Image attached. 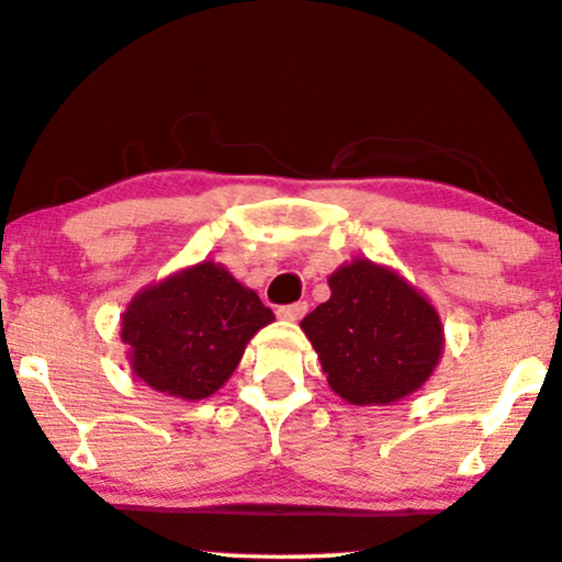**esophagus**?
<instances>
[{
  "label": "esophagus",
  "mask_w": 562,
  "mask_h": 562,
  "mask_svg": "<svg viewBox=\"0 0 562 562\" xmlns=\"http://www.w3.org/2000/svg\"><path fill=\"white\" fill-rule=\"evenodd\" d=\"M307 313V303H292L278 307V315L282 321H300Z\"/></svg>",
  "instance_id": "obj_1"
}]
</instances>
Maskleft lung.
Wrapping results in <instances>:
<instances>
[{
    "label": "left lung",
    "instance_id": "1",
    "mask_svg": "<svg viewBox=\"0 0 562 562\" xmlns=\"http://www.w3.org/2000/svg\"><path fill=\"white\" fill-rule=\"evenodd\" d=\"M330 297L300 328L330 390L351 405H390L428 382L442 353L436 307L390 267L353 259L328 278Z\"/></svg>",
    "mask_w": 562,
    "mask_h": 562
}]
</instances>
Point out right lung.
Listing matches in <instances>:
<instances>
[{"instance_id": "add662e5", "label": "right lung", "mask_w": 562, "mask_h": 562, "mask_svg": "<svg viewBox=\"0 0 562 562\" xmlns=\"http://www.w3.org/2000/svg\"><path fill=\"white\" fill-rule=\"evenodd\" d=\"M274 315L226 267L201 262L149 284L122 315L132 374L180 400H205L239 367Z\"/></svg>"}]
</instances>
